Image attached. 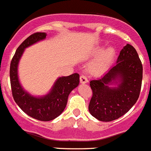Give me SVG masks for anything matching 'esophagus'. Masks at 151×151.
<instances>
[{
	"mask_svg": "<svg viewBox=\"0 0 151 151\" xmlns=\"http://www.w3.org/2000/svg\"><path fill=\"white\" fill-rule=\"evenodd\" d=\"M88 81V78H86V76H83V75L80 76V82L82 83V84H85V83H87Z\"/></svg>",
	"mask_w": 151,
	"mask_h": 151,
	"instance_id": "34e87169",
	"label": "esophagus"
}]
</instances>
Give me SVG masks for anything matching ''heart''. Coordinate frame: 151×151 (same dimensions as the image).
I'll return each instance as SVG.
<instances>
[{
  "label": "heart",
  "mask_w": 151,
  "mask_h": 151,
  "mask_svg": "<svg viewBox=\"0 0 151 151\" xmlns=\"http://www.w3.org/2000/svg\"><path fill=\"white\" fill-rule=\"evenodd\" d=\"M115 56V50L112 47H107L98 53L89 66L92 73L99 74L106 71L111 65Z\"/></svg>",
  "instance_id": "1"
}]
</instances>
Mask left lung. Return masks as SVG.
Returning <instances> with one entry per match:
<instances>
[{
    "label": "left lung",
    "instance_id": "left-lung-1",
    "mask_svg": "<svg viewBox=\"0 0 151 151\" xmlns=\"http://www.w3.org/2000/svg\"><path fill=\"white\" fill-rule=\"evenodd\" d=\"M142 74L139 55L133 46L127 44L120 52L115 66L102 78L90 81L93 95L88 109L91 115L109 122L125 114L139 99ZM116 80L120 82L117 88L109 87Z\"/></svg>",
    "mask_w": 151,
    "mask_h": 151
}]
</instances>
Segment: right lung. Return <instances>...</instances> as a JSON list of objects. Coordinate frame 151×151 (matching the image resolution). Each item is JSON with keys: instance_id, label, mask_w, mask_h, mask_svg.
<instances>
[{"instance_id": "right-lung-1", "label": "right lung", "mask_w": 151, "mask_h": 151, "mask_svg": "<svg viewBox=\"0 0 151 151\" xmlns=\"http://www.w3.org/2000/svg\"><path fill=\"white\" fill-rule=\"evenodd\" d=\"M46 34L37 32L29 36L18 47L10 63L9 78L15 102L24 113L41 121H49L58 117L66 108L69 94L79 84V75L73 73L57 80L49 93L43 97H34L23 90L18 78L17 67L24 48L44 40Z\"/></svg>"}]
</instances>
